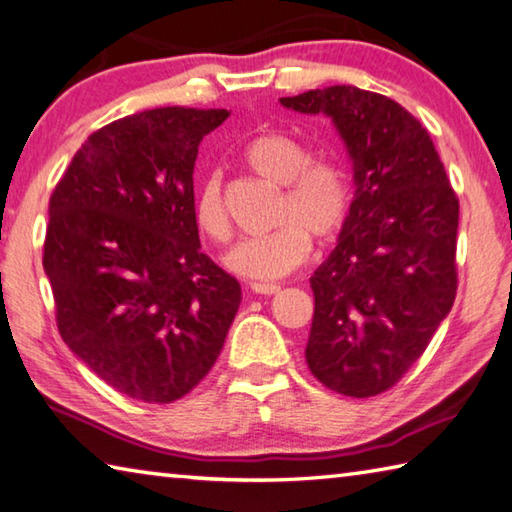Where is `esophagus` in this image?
<instances>
[{"instance_id": "obj_1", "label": "esophagus", "mask_w": 512, "mask_h": 512, "mask_svg": "<svg viewBox=\"0 0 512 512\" xmlns=\"http://www.w3.org/2000/svg\"><path fill=\"white\" fill-rule=\"evenodd\" d=\"M252 291L254 294H260V296H274V294H278L280 291V285H260V283H254L252 285Z\"/></svg>"}]
</instances>
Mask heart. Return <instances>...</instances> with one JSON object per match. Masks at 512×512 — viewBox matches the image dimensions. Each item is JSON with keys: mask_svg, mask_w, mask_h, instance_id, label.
<instances>
[{"mask_svg": "<svg viewBox=\"0 0 512 512\" xmlns=\"http://www.w3.org/2000/svg\"><path fill=\"white\" fill-rule=\"evenodd\" d=\"M245 163L263 179L283 185L274 232L254 236L232 247L225 267L249 280L287 276L309 258L311 234L333 241L349 223L353 187L347 170L333 161H311V152L280 132L260 134L245 148ZM194 221L205 236L225 243L232 223L223 201L221 176L205 174L194 192Z\"/></svg>", "mask_w": 512, "mask_h": 512, "instance_id": "obj_1", "label": "heart"}]
</instances>
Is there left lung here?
<instances>
[{
  "label": "left lung",
  "mask_w": 512,
  "mask_h": 512,
  "mask_svg": "<svg viewBox=\"0 0 512 512\" xmlns=\"http://www.w3.org/2000/svg\"><path fill=\"white\" fill-rule=\"evenodd\" d=\"M280 106L329 117L353 163L349 223L309 278L305 358L327 389L371 398L413 367L453 307L460 203L431 134L393 99L331 86Z\"/></svg>",
  "instance_id": "8db88e82"
}]
</instances>
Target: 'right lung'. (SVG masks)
<instances>
[{"instance_id": "1", "label": "right lung", "mask_w": 512, "mask_h": 512, "mask_svg": "<svg viewBox=\"0 0 512 512\" xmlns=\"http://www.w3.org/2000/svg\"><path fill=\"white\" fill-rule=\"evenodd\" d=\"M227 110L156 108L92 132L48 207L44 271L70 351L128 398L174 402L223 349L241 285L201 252L198 143Z\"/></svg>"}]
</instances>
